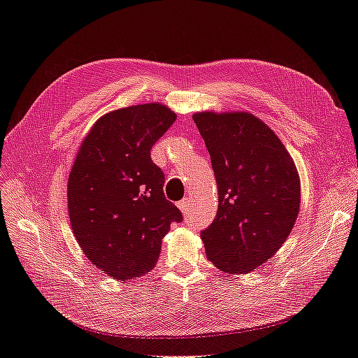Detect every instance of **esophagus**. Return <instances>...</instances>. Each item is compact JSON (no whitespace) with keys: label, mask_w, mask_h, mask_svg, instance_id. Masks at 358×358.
I'll use <instances>...</instances> for the list:
<instances>
[{"label":"esophagus","mask_w":358,"mask_h":358,"mask_svg":"<svg viewBox=\"0 0 358 358\" xmlns=\"http://www.w3.org/2000/svg\"><path fill=\"white\" fill-rule=\"evenodd\" d=\"M189 201H191V197H185V199L180 200V201L178 203V208L180 209V212H182L183 215L189 212Z\"/></svg>","instance_id":"34e87169"}]
</instances>
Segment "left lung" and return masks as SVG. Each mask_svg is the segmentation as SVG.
Instances as JSON below:
<instances>
[{
  "label": "left lung",
  "mask_w": 358,
  "mask_h": 358,
  "mask_svg": "<svg viewBox=\"0 0 358 358\" xmlns=\"http://www.w3.org/2000/svg\"><path fill=\"white\" fill-rule=\"evenodd\" d=\"M209 150L218 212L201 231L206 257L225 273L252 272L288 239L300 210V178L275 131L249 112L192 115Z\"/></svg>",
  "instance_id": "left-lung-1"
}]
</instances>
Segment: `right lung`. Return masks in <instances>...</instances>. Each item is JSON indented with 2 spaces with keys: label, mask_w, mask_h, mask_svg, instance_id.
<instances>
[{
  "label": "right lung",
  "mask_w": 358,
  "mask_h": 358,
  "mask_svg": "<svg viewBox=\"0 0 358 358\" xmlns=\"http://www.w3.org/2000/svg\"><path fill=\"white\" fill-rule=\"evenodd\" d=\"M176 121L162 103L103 115L86 134L67 183L73 234L103 273L128 280L150 272L161 242L182 215L164 196L150 149Z\"/></svg>",
  "instance_id": "right-lung-1"
}]
</instances>
